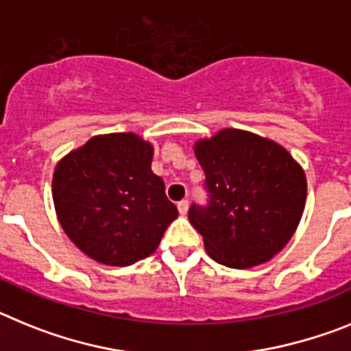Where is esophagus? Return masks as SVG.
I'll return each instance as SVG.
<instances>
[{"instance_id": "esophagus-1", "label": "esophagus", "mask_w": 351, "mask_h": 351, "mask_svg": "<svg viewBox=\"0 0 351 351\" xmlns=\"http://www.w3.org/2000/svg\"><path fill=\"white\" fill-rule=\"evenodd\" d=\"M178 212L182 213V215H185V213H187V210H189V201L187 199H182V201H178Z\"/></svg>"}]
</instances>
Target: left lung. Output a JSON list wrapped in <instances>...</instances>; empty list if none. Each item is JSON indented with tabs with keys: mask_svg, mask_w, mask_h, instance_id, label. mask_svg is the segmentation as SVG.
I'll list each match as a JSON object with an SVG mask.
<instances>
[{
	"mask_svg": "<svg viewBox=\"0 0 351 351\" xmlns=\"http://www.w3.org/2000/svg\"><path fill=\"white\" fill-rule=\"evenodd\" d=\"M194 154L208 205L191 206L189 221L210 258L230 268L272 260L302 219L307 182L300 164L272 139L239 129L199 139Z\"/></svg>",
	"mask_w": 351,
	"mask_h": 351,
	"instance_id": "obj_1",
	"label": "left lung"
}]
</instances>
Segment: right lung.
<instances>
[{"label": "right lung", "mask_w": 351, "mask_h": 351, "mask_svg": "<svg viewBox=\"0 0 351 351\" xmlns=\"http://www.w3.org/2000/svg\"><path fill=\"white\" fill-rule=\"evenodd\" d=\"M138 134L95 136L56 164L53 201L63 231L91 260L127 267L158 247L178 210Z\"/></svg>", "instance_id": "add662e5"}]
</instances>
